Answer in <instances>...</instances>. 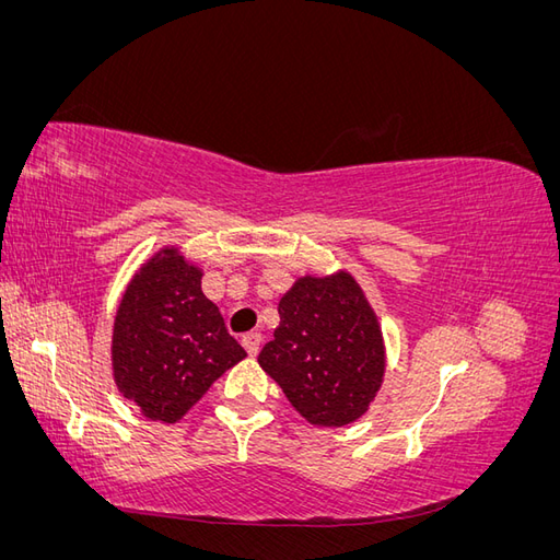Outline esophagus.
<instances>
[{
	"label": "esophagus",
	"mask_w": 560,
	"mask_h": 560,
	"mask_svg": "<svg viewBox=\"0 0 560 560\" xmlns=\"http://www.w3.org/2000/svg\"><path fill=\"white\" fill-rule=\"evenodd\" d=\"M243 348L247 350L249 358H254V354H257L259 348H261V334H257V331L245 334V336H243Z\"/></svg>",
	"instance_id": "1"
}]
</instances>
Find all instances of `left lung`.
<instances>
[{"label":"left lung","mask_w":560,"mask_h":560,"mask_svg":"<svg viewBox=\"0 0 560 560\" xmlns=\"http://www.w3.org/2000/svg\"><path fill=\"white\" fill-rule=\"evenodd\" d=\"M280 327L259 364L313 425L358 420L383 383L378 319L348 273L301 278L280 303Z\"/></svg>","instance_id":"obj_1"}]
</instances>
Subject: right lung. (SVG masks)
Here are the masks:
<instances>
[{"mask_svg": "<svg viewBox=\"0 0 560 560\" xmlns=\"http://www.w3.org/2000/svg\"><path fill=\"white\" fill-rule=\"evenodd\" d=\"M200 276L175 247L161 249L135 273L116 311L114 381L149 420H179L247 354L202 294Z\"/></svg>", "mask_w": 560, "mask_h": 560, "instance_id": "obj_1", "label": "right lung"}]
</instances>
